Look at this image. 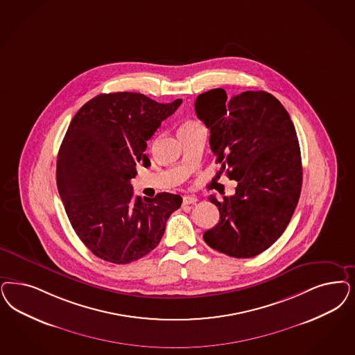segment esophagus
Wrapping results in <instances>:
<instances>
[{
    "instance_id": "34e87169",
    "label": "esophagus",
    "mask_w": 355,
    "mask_h": 355,
    "mask_svg": "<svg viewBox=\"0 0 355 355\" xmlns=\"http://www.w3.org/2000/svg\"><path fill=\"white\" fill-rule=\"evenodd\" d=\"M182 202H184V205H194L198 202V198L194 196H184Z\"/></svg>"
}]
</instances>
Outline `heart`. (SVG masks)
<instances>
[{
	"label": "heart",
	"mask_w": 355,
	"mask_h": 355,
	"mask_svg": "<svg viewBox=\"0 0 355 355\" xmlns=\"http://www.w3.org/2000/svg\"><path fill=\"white\" fill-rule=\"evenodd\" d=\"M196 125H200V124H199V123L191 122V121H190V122L184 123V125H182L181 128H191V127H196Z\"/></svg>",
	"instance_id": "heart-1"
}]
</instances>
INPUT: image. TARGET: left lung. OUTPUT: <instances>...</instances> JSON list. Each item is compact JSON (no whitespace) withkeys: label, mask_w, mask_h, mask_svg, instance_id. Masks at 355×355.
Returning a JSON list of instances; mask_svg holds the SVG:
<instances>
[{"label":"left lung","mask_w":355,"mask_h":355,"mask_svg":"<svg viewBox=\"0 0 355 355\" xmlns=\"http://www.w3.org/2000/svg\"><path fill=\"white\" fill-rule=\"evenodd\" d=\"M196 116L236 193L219 202L220 220L203 234L230 257L250 258L274 244L293 218L303 181L302 156L288 112L268 92H244L227 101L224 89L199 94Z\"/></svg>","instance_id":"left-lung-1"}]
</instances>
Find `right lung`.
<instances>
[{
	"label": "right lung",
	"instance_id": "1",
	"mask_svg": "<svg viewBox=\"0 0 355 355\" xmlns=\"http://www.w3.org/2000/svg\"><path fill=\"white\" fill-rule=\"evenodd\" d=\"M182 99L159 103L144 94H99L77 111L58 155L56 182L74 232L98 258L124 265L161 241L182 198L161 193L141 200L131 180L149 159L147 141Z\"/></svg>",
	"mask_w": 355,
	"mask_h": 355
}]
</instances>
